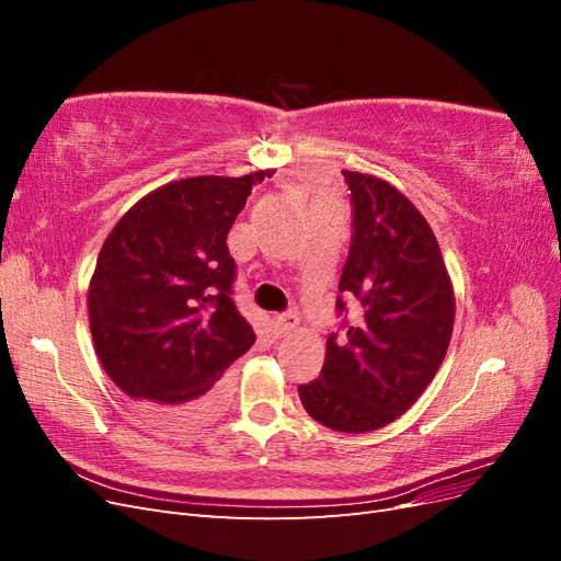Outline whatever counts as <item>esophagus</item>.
<instances>
[{"label": "esophagus", "mask_w": 561, "mask_h": 561, "mask_svg": "<svg viewBox=\"0 0 561 561\" xmlns=\"http://www.w3.org/2000/svg\"><path fill=\"white\" fill-rule=\"evenodd\" d=\"M297 325H299L297 313H283V316L274 318V334L276 336H287Z\"/></svg>", "instance_id": "34e87169"}]
</instances>
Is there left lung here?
Listing matches in <instances>:
<instances>
[{
  "mask_svg": "<svg viewBox=\"0 0 561 561\" xmlns=\"http://www.w3.org/2000/svg\"><path fill=\"white\" fill-rule=\"evenodd\" d=\"M353 236L336 311L358 301L355 320L328 336L320 377L299 398L322 426L367 433L416 402L443 365L454 330V287L437 239L414 203L375 175L342 171Z\"/></svg>",
  "mask_w": 561,
  "mask_h": 561,
  "instance_id": "1",
  "label": "left lung"
}]
</instances>
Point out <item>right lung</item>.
Masks as SVG:
<instances>
[{
  "label": "right lung",
  "instance_id": "obj_1",
  "mask_svg": "<svg viewBox=\"0 0 561 561\" xmlns=\"http://www.w3.org/2000/svg\"><path fill=\"white\" fill-rule=\"evenodd\" d=\"M186 178L147 194L110 231L89 285L100 365L154 421L196 428L227 402L225 369L254 344L236 309L227 233L252 184Z\"/></svg>",
  "mask_w": 561,
  "mask_h": 561
}]
</instances>
